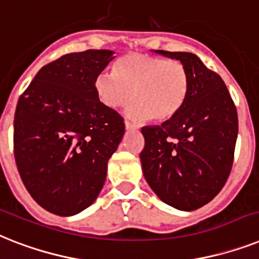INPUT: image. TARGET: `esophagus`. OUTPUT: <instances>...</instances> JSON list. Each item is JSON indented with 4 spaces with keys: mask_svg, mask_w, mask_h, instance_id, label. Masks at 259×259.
Wrapping results in <instances>:
<instances>
[{
    "mask_svg": "<svg viewBox=\"0 0 259 259\" xmlns=\"http://www.w3.org/2000/svg\"><path fill=\"white\" fill-rule=\"evenodd\" d=\"M125 127H126V130H137V129H138V126L134 125V123H130L129 121H125Z\"/></svg>",
    "mask_w": 259,
    "mask_h": 259,
    "instance_id": "obj_1",
    "label": "esophagus"
}]
</instances>
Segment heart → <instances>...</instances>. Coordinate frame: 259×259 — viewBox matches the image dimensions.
Wrapping results in <instances>:
<instances>
[{"label": "heart", "mask_w": 259, "mask_h": 259, "mask_svg": "<svg viewBox=\"0 0 259 259\" xmlns=\"http://www.w3.org/2000/svg\"><path fill=\"white\" fill-rule=\"evenodd\" d=\"M94 90L109 109H118L130 100L126 113L133 119L165 122L184 108L190 90V74L182 62L142 53L119 57L113 74L102 73L94 79Z\"/></svg>", "instance_id": "b5f03b06"}]
</instances>
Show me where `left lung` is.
<instances>
[{
    "instance_id": "1",
    "label": "left lung",
    "mask_w": 259,
    "mask_h": 259,
    "mask_svg": "<svg viewBox=\"0 0 259 259\" xmlns=\"http://www.w3.org/2000/svg\"><path fill=\"white\" fill-rule=\"evenodd\" d=\"M154 52L186 66L190 90L174 118L141 129L142 171L161 201L191 211L209 203L228 181L238 136L237 109L222 78L195 54Z\"/></svg>"
}]
</instances>
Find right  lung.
Listing matches in <instances>:
<instances>
[{"mask_svg":"<svg viewBox=\"0 0 259 259\" xmlns=\"http://www.w3.org/2000/svg\"><path fill=\"white\" fill-rule=\"evenodd\" d=\"M113 50L70 53L45 65L20 97L14 157L35 202L69 217L96 201L108 162L125 133L123 118L101 104L94 79Z\"/></svg>","mask_w":259,"mask_h":259,"instance_id":"right-lung-1","label":"right lung"}]
</instances>
